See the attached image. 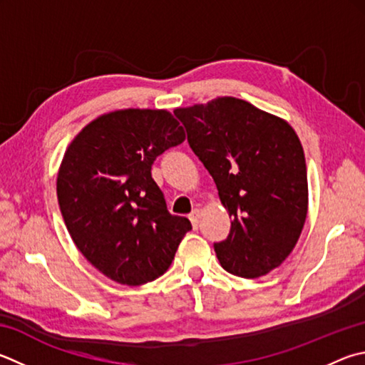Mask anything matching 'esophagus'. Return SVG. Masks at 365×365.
Segmentation results:
<instances>
[{"instance_id": "34e87169", "label": "esophagus", "mask_w": 365, "mask_h": 365, "mask_svg": "<svg viewBox=\"0 0 365 365\" xmlns=\"http://www.w3.org/2000/svg\"><path fill=\"white\" fill-rule=\"evenodd\" d=\"M200 218H201V210L200 209H195L190 214V220H191V225H193L195 230H197V227H200Z\"/></svg>"}]
</instances>
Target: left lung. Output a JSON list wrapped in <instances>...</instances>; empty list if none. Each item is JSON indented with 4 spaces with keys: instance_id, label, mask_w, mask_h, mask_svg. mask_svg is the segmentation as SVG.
<instances>
[{
    "instance_id": "left-lung-1",
    "label": "left lung",
    "mask_w": 365,
    "mask_h": 365,
    "mask_svg": "<svg viewBox=\"0 0 365 365\" xmlns=\"http://www.w3.org/2000/svg\"><path fill=\"white\" fill-rule=\"evenodd\" d=\"M188 143L214 178L231 218L214 244L222 267L260 277L294 250L308 214L303 147L286 119L236 97L175 108Z\"/></svg>"
}]
</instances>
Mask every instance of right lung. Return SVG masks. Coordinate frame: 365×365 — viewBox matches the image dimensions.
<instances>
[{
  "label": "right lung",
  "instance_id": "add662e5",
  "mask_svg": "<svg viewBox=\"0 0 365 365\" xmlns=\"http://www.w3.org/2000/svg\"><path fill=\"white\" fill-rule=\"evenodd\" d=\"M185 140L168 110L124 108L84 125L65 150L57 197L75 246L91 264L124 286L164 274L191 230L172 215L151 164Z\"/></svg>",
  "mask_w": 365,
  "mask_h": 365
}]
</instances>
